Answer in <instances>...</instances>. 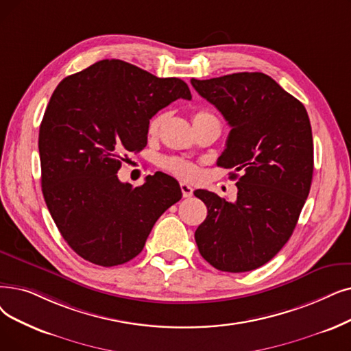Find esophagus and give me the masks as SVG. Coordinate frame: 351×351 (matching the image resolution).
I'll use <instances>...</instances> for the list:
<instances>
[{"label":"esophagus","mask_w":351,"mask_h":351,"mask_svg":"<svg viewBox=\"0 0 351 351\" xmlns=\"http://www.w3.org/2000/svg\"><path fill=\"white\" fill-rule=\"evenodd\" d=\"M180 191H182V196H184V197H191L192 193H193L192 186L185 184V182H182V184H180Z\"/></svg>","instance_id":"34e87169"}]
</instances>
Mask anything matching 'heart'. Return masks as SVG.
<instances>
[{"instance_id": "heart-1", "label": "heart", "mask_w": 351, "mask_h": 351, "mask_svg": "<svg viewBox=\"0 0 351 351\" xmlns=\"http://www.w3.org/2000/svg\"><path fill=\"white\" fill-rule=\"evenodd\" d=\"M166 116H167L166 113H158L156 116L150 119L149 125H147V133L150 136H156L159 133L162 125L165 123ZM209 117H213V116H210L206 112H197L193 114V123H196V121H201L204 119H209ZM160 166L165 171L171 172L179 178H184V179H193L197 175V167L193 163L182 159V158H176V156L160 159Z\"/></svg>"}]
</instances>
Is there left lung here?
<instances>
[{
  "mask_svg": "<svg viewBox=\"0 0 351 351\" xmlns=\"http://www.w3.org/2000/svg\"><path fill=\"white\" fill-rule=\"evenodd\" d=\"M191 83L231 126L218 166L232 169L238 188L235 202L193 192L208 208L196 245L219 271H252L285 245L306 204L314 169L310 119L302 103L264 73Z\"/></svg>",
  "mask_w": 351,
  "mask_h": 351,
  "instance_id": "1",
  "label": "left lung"
}]
</instances>
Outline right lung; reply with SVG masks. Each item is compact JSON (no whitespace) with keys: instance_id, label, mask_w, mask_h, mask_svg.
I'll list each match as a JSON object with an SVG mask.
<instances>
[{"instance_id":"1","label":"right lung","mask_w":351,"mask_h":351,"mask_svg":"<svg viewBox=\"0 0 351 351\" xmlns=\"http://www.w3.org/2000/svg\"><path fill=\"white\" fill-rule=\"evenodd\" d=\"M188 84L159 79L121 60H100L60 82L45 109L38 150L41 188L60 234L86 261L101 267L139 255L180 186L156 172L133 188L117 178L126 152L147 143V125Z\"/></svg>"}]
</instances>
